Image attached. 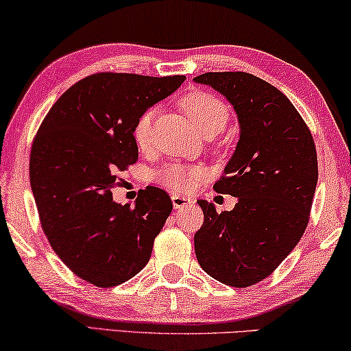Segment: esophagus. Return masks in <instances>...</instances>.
<instances>
[{
	"instance_id": "1",
	"label": "esophagus",
	"mask_w": 351,
	"mask_h": 351,
	"mask_svg": "<svg viewBox=\"0 0 351 351\" xmlns=\"http://www.w3.org/2000/svg\"><path fill=\"white\" fill-rule=\"evenodd\" d=\"M172 206L174 208H186L194 204L193 199L185 197V196H179V194H172Z\"/></svg>"
}]
</instances>
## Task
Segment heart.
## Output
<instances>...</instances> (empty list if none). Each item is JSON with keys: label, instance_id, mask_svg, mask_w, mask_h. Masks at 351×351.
<instances>
[{"label": "heart", "instance_id": "heart-1", "mask_svg": "<svg viewBox=\"0 0 351 351\" xmlns=\"http://www.w3.org/2000/svg\"><path fill=\"white\" fill-rule=\"evenodd\" d=\"M182 110L199 133L206 138L218 134L229 121L228 106L221 97L204 90H194L182 99ZM154 108L143 111L133 125V139L139 149H145L150 143ZM206 177V169L201 166L171 165L158 171L154 179L174 193H190Z\"/></svg>", "mask_w": 351, "mask_h": 351}]
</instances>
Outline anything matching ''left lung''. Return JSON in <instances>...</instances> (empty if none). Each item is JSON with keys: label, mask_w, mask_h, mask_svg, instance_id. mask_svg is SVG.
I'll list each match as a JSON object with an SVG mask.
<instances>
[{"label": "left lung", "mask_w": 351, "mask_h": 351, "mask_svg": "<svg viewBox=\"0 0 351 351\" xmlns=\"http://www.w3.org/2000/svg\"><path fill=\"white\" fill-rule=\"evenodd\" d=\"M194 82L223 94L239 116L240 139L213 190L237 197L230 212L197 201L199 265L230 287L268 278L309 223L319 166L314 138L287 97L246 72H207Z\"/></svg>", "instance_id": "8db88e82"}]
</instances>
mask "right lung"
Segmentation results:
<instances>
[{"label": "right lung", "mask_w": 351, "mask_h": 351, "mask_svg": "<svg viewBox=\"0 0 351 351\" xmlns=\"http://www.w3.org/2000/svg\"><path fill=\"white\" fill-rule=\"evenodd\" d=\"M183 82V75H89L59 97L36 133L29 180L42 229L58 257L86 282L114 287L149 262L172 212L171 197L147 186L133 207L121 206L111 188L117 171L138 160L133 125L139 114Z\"/></svg>", "instance_id": "add662e5"}]
</instances>
